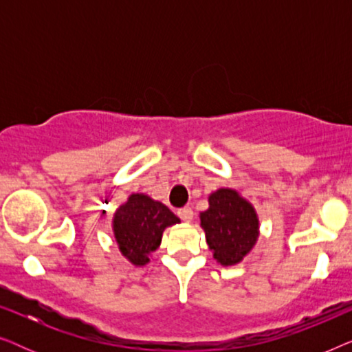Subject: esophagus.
Here are the masks:
<instances>
[{
	"label": "esophagus",
	"mask_w": 352,
	"mask_h": 352,
	"mask_svg": "<svg viewBox=\"0 0 352 352\" xmlns=\"http://www.w3.org/2000/svg\"><path fill=\"white\" fill-rule=\"evenodd\" d=\"M177 216H179L182 221H186V223H190L192 218H194V211H192L190 206H184V208L177 210Z\"/></svg>",
	"instance_id": "34e87169"
}]
</instances>
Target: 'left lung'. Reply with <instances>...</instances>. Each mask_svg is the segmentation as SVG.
I'll list each match as a JSON object with an SVG mask.
<instances>
[{
    "instance_id": "1",
    "label": "left lung",
    "mask_w": 352,
    "mask_h": 352,
    "mask_svg": "<svg viewBox=\"0 0 352 352\" xmlns=\"http://www.w3.org/2000/svg\"><path fill=\"white\" fill-rule=\"evenodd\" d=\"M210 208L200 213L208 247L216 261L234 266L250 253L258 239L256 211L232 189H219L208 197Z\"/></svg>"
}]
</instances>
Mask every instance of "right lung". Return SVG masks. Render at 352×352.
Instances as JSON below:
<instances>
[{
    "label": "right lung",
    "instance_id": "right-lung-1",
    "mask_svg": "<svg viewBox=\"0 0 352 352\" xmlns=\"http://www.w3.org/2000/svg\"><path fill=\"white\" fill-rule=\"evenodd\" d=\"M176 223L179 218L162 201L133 194L115 211L113 234L123 256L134 266H144L151 253L160 247L163 230Z\"/></svg>",
    "mask_w": 352,
    "mask_h": 352
}]
</instances>
